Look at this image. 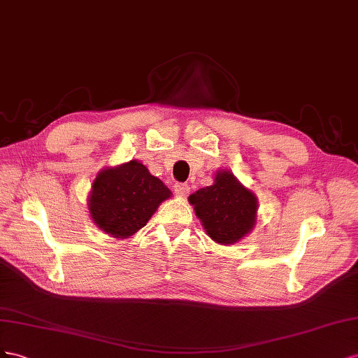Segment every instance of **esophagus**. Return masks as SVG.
Here are the masks:
<instances>
[{
	"instance_id": "esophagus-1",
	"label": "esophagus",
	"mask_w": 358,
	"mask_h": 358,
	"mask_svg": "<svg viewBox=\"0 0 358 358\" xmlns=\"http://www.w3.org/2000/svg\"><path fill=\"white\" fill-rule=\"evenodd\" d=\"M173 192H176V195L178 196H187L190 187L186 182H176V186H173Z\"/></svg>"
}]
</instances>
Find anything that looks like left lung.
Listing matches in <instances>:
<instances>
[{"mask_svg": "<svg viewBox=\"0 0 358 358\" xmlns=\"http://www.w3.org/2000/svg\"><path fill=\"white\" fill-rule=\"evenodd\" d=\"M208 236L220 244H234L253 228L258 203L229 171L217 172L214 185L189 196Z\"/></svg>", "mask_w": 358, "mask_h": 358, "instance_id": "obj_1", "label": "left lung"}]
</instances>
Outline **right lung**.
<instances>
[{"instance_id":"1","label":"right lung","mask_w":358,"mask_h":358,"mask_svg":"<svg viewBox=\"0 0 358 358\" xmlns=\"http://www.w3.org/2000/svg\"><path fill=\"white\" fill-rule=\"evenodd\" d=\"M171 190L138 160L101 171L93 182L90 213L100 229L127 238L144 228Z\"/></svg>"}]
</instances>
